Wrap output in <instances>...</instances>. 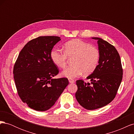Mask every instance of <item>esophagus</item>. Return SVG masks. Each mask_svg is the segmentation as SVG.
Instances as JSON below:
<instances>
[{"label": "esophagus", "instance_id": "34e87169", "mask_svg": "<svg viewBox=\"0 0 134 134\" xmlns=\"http://www.w3.org/2000/svg\"><path fill=\"white\" fill-rule=\"evenodd\" d=\"M69 82L70 83H74V80L72 79H69Z\"/></svg>", "mask_w": 134, "mask_h": 134}]
</instances>
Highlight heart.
Returning <instances> with one entry per match:
<instances>
[{"label": "heart", "instance_id": "obj_1", "mask_svg": "<svg viewBox=\"0 0 134 134\" xmlns=\"http://www.w3.org/2000/svg\"><path fill=\"white\" fill-rule=\"evenodd\" d=\"M51 59L53 63L60 68L66 66L68 57L74 56L72 64L62 72V75L69 79H73L82 75L90 74L94 71L99 64L100 52L97 47L82 40L75 39L65 43L64 51L54 48L51 52Z\"/></svg>", "mask_w": 134, "mask_h": 134}]
</instances>
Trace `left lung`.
<instances>
[{
  "mask_svg": "<svg viewBox=\"0 0 134 134\" xmlns=\"http://www.w3.org/2000/svg\"><path fill=\"white\" fill-rule=\"evenodd\" d=\"M100 52L99 64L93 73L87 77L91 83L76 80L78 90L75 97L84 108L93 110L106 106L115 98L122 79L123 69L120 56L116 48L98 37Z\"/></svg>",
  "mask_w": 134,
  "mask_h": 134,
  "instance_id": "1",
  "label": "left lung"
}]
</instances>
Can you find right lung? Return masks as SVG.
Here are the masks:
<instances>
[{
	"label": "right lung",
	"mask_w": 134,
	"mask_h": 134,
	"mask_svg": "<svg viewBox=\"0 0 134 134\" xmlns=\"http://www.w3.org/2000/svg\"><path fill=\"white\" fill-rule=\"evenodd\" d=\"M60 37L40 36L27 42L19 52L13 68L15 84L22 102L36 111H44L56 102L69 84L66 78H52L59 69L51 52Z\"/></svg>",
	"instance_id": "obj_1"
}]
</instances>
